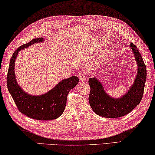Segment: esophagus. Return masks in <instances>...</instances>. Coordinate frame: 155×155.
<instances>
[{
  "label": "esophagus",
  "mask_w": 155,
  "mask_h": 155,
  "mask_svg": "<svg viewBox=\"0 0 155 155\" xmlns=\"http://www.w3.org/2000/svg\"><path fill=\"white\" fill-rule=\"evenodd\" d=\"M87 73L83 71H82L78 74V78H79L80 81H84V80L87 79Z\"/></svg>",
  "instance_id": "obj_1"
}]
</instances>
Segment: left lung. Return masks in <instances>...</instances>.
<instances>
[{
  "label": "left lung",
  "instance_id": "left-lung-1",
  "mask_svg": "<svg viewBox=\"0 0 155 155\" xmlns=\"http://www.w3.org/2000/svg\"><path fill=\"white\" fill-rule=\"evenodd\" d=\"M130 47L137 64V75L133 85L121 98L110 97L97 78H89L91 91L88 101L91 108L97 115L106 118H117L127 115L137 106L143 97L146 80V67L137 48L133 43Z\"/></svg>",
  "mask_w": 155,
  "mask_h": 155
}]
</instances>
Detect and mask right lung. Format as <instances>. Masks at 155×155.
I'll return each instance as SVG.
<instances>
[{"label": "right lung", "mask_w": 155, "mask_h": 155, "mask_svg": "<svg viewBox=\"0 0 155 155\" xmlns=\"http://www.w3.org/2000/svg\"><path fill=\"white\" fill-rule=\"evenodd\" d=\"M42 38H34L15 51L9 62L7 75V85L18 109L20 113L36 120H55L64 112L67 98L69 91L79 82L76 76H72L60 82L55 87L45 94L38 96L31 95L19 87L14 72L15 61L20 50L35 43L41 42Z\"/></svg>", "instance_id": "obj_1"}]
</instances>
